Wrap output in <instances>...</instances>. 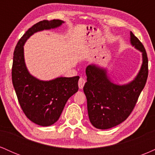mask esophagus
I'll return each instance as SVG.
<instances>
[{"label": "esophagus", "mask_w": 155, "mask_h": 155, "mask_svg": "<svg viewBox=\"0 0 155 155\" xmlns=\"http://www.w3.org/2000/svg\"><path fill=\"white\" fill-rule=\"evenodd\" d=\"M85 82H86V81H85V80L83 78H80L79 80V82H78V84H79V89H83L84 85Z\"/></svg>", "instance_id": "34e87169"}]
</instances>
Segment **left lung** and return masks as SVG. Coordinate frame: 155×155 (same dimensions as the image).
Segmentation results:
<instances>
[{"instance_id":"left-lung-1","label":"left lung","mask_w":155,"mask_h":155,"mask_svg":"<svg viewBox=\"0 0 155 155\" xmlns=\"http://www.w3.org/2000/svg\"><path fill=\"white\" fill-rule=\"evenodd\" d=\"M130 43L142 52L141 67L133 81L127 84L111 82L106 69L94 64L86 68L84 92L87 101L88 116L92 125L106 130L124 122L136 106L148 77V58L141 42L130 32Z\"/></svg>"}]
</instances>
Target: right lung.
Here are the masks:
<instances>
[{"label": "right lung", "mask_w": 155, "mask_h": 155, "mask_svg": "<svg viewBox=\"0 0 155 155\" xmlns=\"http://www.w3.org/2000/svg\"><path fill=\"white\" fill-rule=\"evenodd\" d=\"M60 19L41 21L26 31L16 46L12 69V83L25 116L35 124L49 126L58 120L69 97L79 90V76L41 81L30 74L24 59V46L33 33L61 25Z\"/></svg>", "instance_id": "1"}]
</instances>
